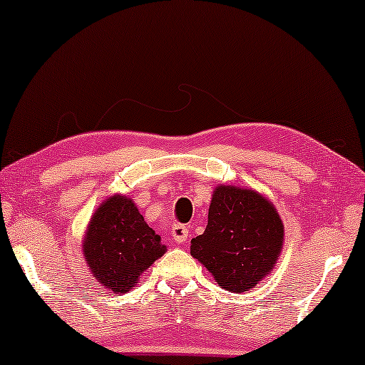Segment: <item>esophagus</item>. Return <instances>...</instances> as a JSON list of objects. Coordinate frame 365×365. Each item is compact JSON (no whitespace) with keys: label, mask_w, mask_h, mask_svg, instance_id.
Masks as SVG:
<instances>
[{"label":"esophagus","mask_w":365,"mask_h":365,"mask_svg":"<svg viewBox=\"0 0 365 365\" xmlns=\"http://www.w3.org/2000/svg\"><path fill=\"white\" fill-rule=\"evenodd\" d=\"M171 234L174 241L178 244H182L187 239V227L184 226V224H176V226H173Z\"/></svg>","instance_id":"esophagus-1"}]
</instances>
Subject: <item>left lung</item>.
Returning a JSON list of instances; mask_svg holds the SVG:
<instances>
[{
	"instance_id": "obj_1",
	"label": "left lung",
	"mask_w": 365,
	"mask_h": 365,
	"mask_svg": "<svg viewBox=\"0 0 365 365\" xmlns=\"http://www.w3.org/2000/svg\"><path fill=\"white\" fill-rule=\"evenodd\" d=\"M282 242L284 224L269 199L222 184L212 192L206 229L191 241V256L219 286L237 294L271 274Z\"/></svg>"
}]
</instances>
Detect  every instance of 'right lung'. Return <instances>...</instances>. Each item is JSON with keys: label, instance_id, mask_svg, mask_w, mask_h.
Segmentation results:
<instances>
[{"label": "right lung", "instance_id": "right-lung-1", "mask_svg": "<svg viewBox=\"0 0 365 365\" xmlns=\"http://www.w3.org/2000/svg\"><path fill=\"white\" fill-rule=\"evenodd\" d=\"M166 252L133 199L114 194L99 204L83 239V254L96 281L113 294H126L139 276Z\"/></svg>", "mask_w": 365, "mask_h": 365}]
</instances>
